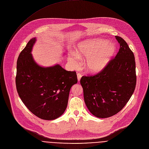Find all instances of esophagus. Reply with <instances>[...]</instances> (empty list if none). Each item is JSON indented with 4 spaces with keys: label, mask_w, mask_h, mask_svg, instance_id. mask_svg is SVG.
<instances>
[{
    "label": "esophagus",
    "mask_w": 149,
    "mask_h": 149,
    "mask_svg": "<svg viewBox=\"0 0 149 149\" xmlns=\"http://www.w3.org/2000/svg\"><path fill=\"white\" fill-rule=\"evenodd\" d=\"M82 77V75L80 74V73H78L77 74V78H78V81L79 82L80 81V79H81V78Z\"/></svg>",
    "instance_id": "34e87169"
}]
</instances>
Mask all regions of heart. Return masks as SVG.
Segmentation results:
<instances>
[{"instance_id":"obj_1","label":"heart","mask_w":149,"mask_h":149,"mask_svg":"<svg viewBox=\"0 0 149 149\" xmlns=\"http://www.w3.org/2000/svg\"><path fill=\"white\" fill-rule=\"evenodd\" d=\"M116 47L103 39H90L81 42L78 45L77 54L72 53L68 60L72 67L77 68L80 58L87 57L85 62L86 70L93 73L103 70L114 54Z\"/></svg>"}]
</instances>
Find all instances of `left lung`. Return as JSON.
<instances>
[{"label":"left lung","mask_w":149,"mask_h":149,"mask_svg":"<svg viewBox=\"0 0 149 149\" xmlns=\"http://www.w3.org/2000/svg\"><path fill=\"white\" fill-rule=\"evenodd\" d=\"M120 49L106 67L95 75L83 76L80 81L90 112L98 118H108L127 104L136 84L135 56L127 43L116 36Z\"/></svg>","instance_id":"8db88e82"}]
</instances>
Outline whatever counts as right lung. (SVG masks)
Returning <instances> with one entry per match:
<instances>
[{
	"instance_id": "1",
	"label": "right lung",
	"mask_w": 149,
	"mask_h": 149,
	"mask_svg": "<svg viewBox=\"0 0 149 149\" xmlns=\"http://www.w3.org/2000/svg\"><path fill=\"white\" fill-rule=\"evenodd\" d=\"M36 38L31 39L17 61L16 88L28 109L35 116L52 120L65 111L71 86L78 82L75 71H68L57 64L42 67L31 53Z\"/></svg>"
}]
</instances>
